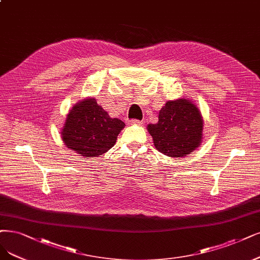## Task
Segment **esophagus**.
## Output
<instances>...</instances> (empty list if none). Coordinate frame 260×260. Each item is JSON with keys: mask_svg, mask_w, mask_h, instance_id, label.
Instances as JSON below:
<instances>
[{"mask_svg": "<svg viewBox=\"0 0 260 260\" xmlns=\"http://www.w3.org/2000/svg\"><path fill=\"white\" fill-rule=\"evenodd\" d=\"M131 123H132V124H137V125H141V124H142V122H141V121H139V120H135V119H134V120H131Z\"/></svg>", "mask_w": 260, "mask_h": 260, "instance_id": "obj_1", "label": "esophagus"}]
</instances>
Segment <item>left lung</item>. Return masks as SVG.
<instances>
[{"instance_id": "1", "label": "left lung", "mask_w": 260, "mask_h": 260, "mask_svg": "<svg viewBox=\"0 0 260 260\" xmlns=\"http://www.w3.org/2000/svg\"><path fill=\"white\" fill-rule=\"evenodd\" d=\"M147 128L156 150L169 157H183L200 146L204 120L197 106L184 98L167 102L158 122Z\"/></svg>"}]
</instances>
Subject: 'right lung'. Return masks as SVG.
I'll return each mask as SVG.
<instances>
[{"label":"right lung","mask_w":260,"mask_h":260,"mask_svg":"<svg viewBox=\"0 0 260 260\" xmlns=\"http://www.w3.org/2000/svg\"><path fill=\"white\" fill-rule=\"evenodd\" d=\"M124 126L123 121L110 118L96 100L90 98L70 110L61 137L67 148L83 157H96L114 146Z\"/></svg>","instance_id":"1"}]
</instances>
